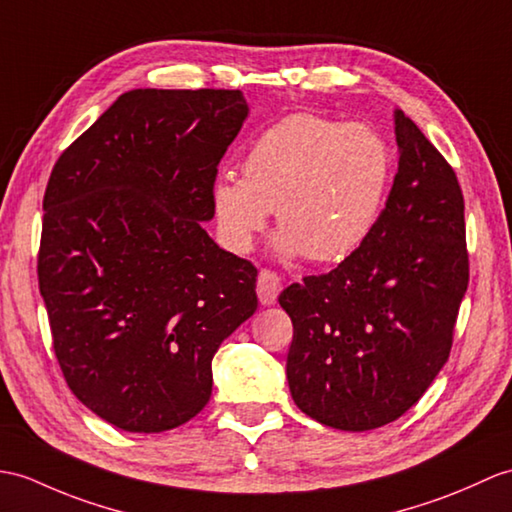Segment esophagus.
Instances as JSON below:
<instances>
[{
  "label": "esophagus",
  "instance_id": "34e87169",
  "mask_svg": "<svg viewBox=\"0 0 512 512\" xmlns=\"http://www.w3.org/2000/svg\"><path fill=\"white\" fill-rule=\"evenodd\" d=\"M281 292V277L272 270H261L257 277V296L261 305H275Z\"/></svg>",
  "mask_w": 512,
  "mask_h": 512
}]
</instances>
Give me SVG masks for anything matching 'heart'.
Returning a JSON list of instances; mask_svg holds the SVG:
<instances>
[{
    "instance_id": "heart-1",
    "label": "heart",
    "mask_w": 512,
    "mask_h": 512,
    "mask_svg": "<svg viewBox=\"0 0 512 512\" xmlns=\"http://www.w3.org/2000/svg\"><path fill=\"white\" fill-rule=\"evenodd\" d=\"M392 157L386 139L366 124L294 113L264 128L248 146L242 176L211 185L222 242L248 253L275 209L281 257L318 264L360 248L382 213Z\"/></svg>"
}]
</instances>
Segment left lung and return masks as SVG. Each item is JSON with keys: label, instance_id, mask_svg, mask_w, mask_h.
Wrapping results in <instances>:
<instances>
[{"label": "left lung", "instance_id": "8db88e82", "mask_svg": "<svg viewBox=\"0 0 512 512\" xmlns=\"http://www.w3.org/2000/svg\"><path fill=\"white\" fill-rule=\"evenodd\" d=\"M395 139L399 168L371 235L338 268L279 296L294 327L292 399L344 432L382 427L423 397L449 358L469 285L454 170L399 109Z\"/></svg>", "mask_w": 512, "mask_h": 512}]
</instances>
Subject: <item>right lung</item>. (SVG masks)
Masks as SVG:
<instances>
[{
    "instance_id": "1",
    "label": "right lung",
    "mask_w": 512,
    "mask_h": 512,
    "mask_svg": "<svg viewBox=\"0 0 512 512\" xmlns=\"http://www.w3.org/2000/svg\"><path fill=\"white\" fill-rule=\"evenodd\" d=\"M246 117L242 91L133 89L52 170L39 290L54 351L71 392L124 432L194 419L213 355L257 310V268L200 224Z\"/></svg>"
}]
</instances>
